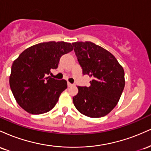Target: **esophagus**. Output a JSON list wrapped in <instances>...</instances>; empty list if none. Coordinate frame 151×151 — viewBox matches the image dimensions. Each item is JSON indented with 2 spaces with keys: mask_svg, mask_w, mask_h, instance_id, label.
<instances>
[{
  "mask_svg": "<svg viewBox=\"0 0 151 151\" xmlns=\"http://www.w3.org/2000/svg\"><path fill=\"white\" fill-rule=\"evenodd\" d=\"M67 86H68V87H71V86H73V84H71L70 82H67Z\"/></svg>",
  "mask_w": 151,
  "mask_h": 151,
  "instance_id": "34e87169",
  "label": "esophagus"
}]
</instances>
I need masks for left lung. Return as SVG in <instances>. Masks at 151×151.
Masks as SVG:
<instances>
[{
  "instance_id": "obj_1",
  "label": "left lung",
  "mask_w": 151,
  "mask_h": 151,
  "mask_svg": "<svg viewBox=\"0 0 151 151\" xmlns=\"http://www.w3.org/2000/svg\"><path fill=\"white\" fill-rule=\"evenodd\" d=\"M84 75L92 79L90 86H78L73 103L81 114L100 118L111 111L125 86L124 71L115 57L91 42L72 43Z\"/></svg>"
}]
</instances>
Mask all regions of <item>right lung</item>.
<instances>
[{
    "mask_svg": "<svg viewBox=\"0 0 151 151\" xmlns=\"http://www.w3.org/2000/svg\"><path fill=\"white\" fill-rule=\"evenodd\" d=\"M71 43L41 42L24 50L13 62L9 79L17 103L32 114L50 111L67 89V81L48 77L62 55L72 51Z\"/></svg>",
    "mask_w": 151,
    "mask_h": 151,
    "instance_id": "right-lung-1",
    "label": "right lung"
}]
</instances>
